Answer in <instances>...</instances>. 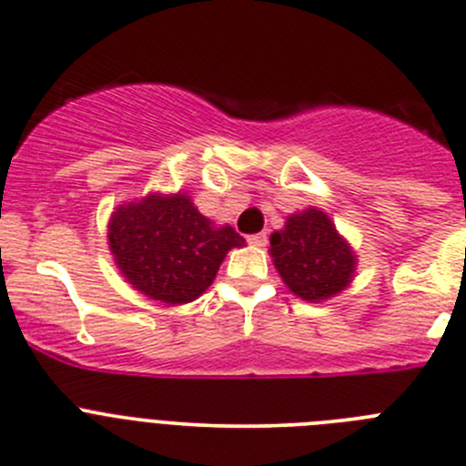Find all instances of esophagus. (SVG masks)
I'll return each mask as SVG.
<instances>
[{"instance_id":"1","label":"esophagus","mask_w":466,"mask_h":466,"mask_svg":"<svg viewBox=\"0 0 466 466\" xmlns=\"http://www.w3.org/2000/svg\"><path fill=\"white\" fill-rule=\"evenodd\" d=\"M248 243L254 248H266L268 246V234L261 232V234H252V237H248Z\"/></svg>"}]
</instances>
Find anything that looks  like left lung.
Masks as SVG:
<instances>
[{"mask_svg":"<svg viewBox=\"0 0 466 466\" xmlns=\"http://www.w3.org/2000/svg\"><path fill=\"white\" fill-rule=\"evenodd\" d=\"M270 254L283 283L303 301L339 295L355 274V252L317 208L288 217L286 228L270 237Z\"/></svg>","mask_w":466,"mask_h":466,"instance_id":"8db88e82","label":"left lung"}]
</instances>
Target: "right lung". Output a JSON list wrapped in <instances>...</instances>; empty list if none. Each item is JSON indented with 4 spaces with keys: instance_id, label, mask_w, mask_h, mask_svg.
Masks as SVG:
<instances>
[{
    "instance_id": "obj_1",
    "label": "right lung",
    "mask_w": 466,
    "mask_h": 466,
    "mask_svg": "<svg viewBox=\"0 0 466 466\" xmlns=\"http://www.w3.org/2000/svg\"><path fill=\"white\" fill-rule=\"evenodd\" d=\"M246 246L234 228H217L187 194H149L111 214L109 248L122 277L154 301L189 303L212 286L225 254Z\"/></svg>"
}]
</instances>
